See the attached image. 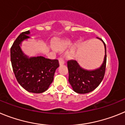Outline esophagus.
I'll use <instances>...</instances> for the list:
<instances>
[{
    "label": "esophagus",
    "mask_w": 125,
    "mask_h": 125,
    "mask_svg": "<svg viewBox=\"0 0 125 125\" xmlns=\"http://www.w3.org/2000/svg\"><path fill=\"white\" fill-rule=\"evenodd\" d=\"M59 64L61 66V65H63L64 64V59L62 58V57H60L59 58Z\"/></svg>",
    "instance_id": "1"
}]
</instances>
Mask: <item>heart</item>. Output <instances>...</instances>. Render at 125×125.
Wrapping results in <instances>:
<instances>
[{
	"label": "heart",
	"mask_w": 125,
	"mask_h": 125,
	"mask_svg": "<svg viewBox=\"0 0 125 125\" xmlns=\"http://www.w3.org/2000/svg\"><path fill=\"white\" fill-rule=\"evenodd\" d=\"M70 44V41L68 40L57 41L54 42V46L56 49L62 50V49H64L68 46H69Z\"/></svg>",
	"instance_id": "obj_1"
}]
</instances>
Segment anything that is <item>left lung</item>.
<instances>
[{
  "mask_svg": "<svg viewBox=\"0 0 125 125\" xmlns=\"http://www.w3.org/2000/svg\"><path fill=\"white\" fill-rule=\"evenodd\" d=\"M100 39V38H98ZM101 40V39H100ZM103 41L105 49V55L101 67L95 70L88 71L81 68L78 62L75 60L68 61L69 81L75 92L85 94L91 92L100 85L103 79L106 64V48L105 43Z\"/></svg>",
  "mask_w": 125,
  "mask_h": 125,
  "instance_id": "1",
  "label": "left lung"
}]
</instances>
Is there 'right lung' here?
<instances>
[{
	"label": "right lung",
	"instance_id": "1",
	"mask_svg": "<svg viewBox=\"0 0 125 125\" xmlns=\"http://www.w3.org/2000/svg\"><path fill=\"white\" fill-rule=\"evenodd\" d=\"M29 31L22 32L10 48V60L13 71L20 85L27 91L41 93L49 88L56 69L59 66L57 59L42 56L29 57L21 49V42L29 38Z\"/></svg>",
	"mask_w": 125,
	"mask_h": 125
}]
</instances>
